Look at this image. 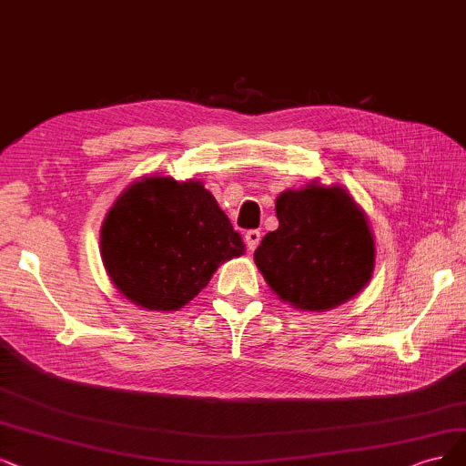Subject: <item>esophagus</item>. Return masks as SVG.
<instances>
[{"mask_svg": "<svg viewBox=\"0 0 466 466\" xmlns=\"http://www.w3.org/2000/svg\"><path fill=\"white\" fill-rule=\"evenodd\" d=\"M261 242V232L259 230H249L246 232V244L249 251H255V248Z\"/></svg>", "mask_w": 466, "mask_h": 466, "instance_id": "obj_1", "label": "esophagus"}]
</instances>
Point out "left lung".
<instances>
[{
    "instance_id": "left-lung-1",
    "label": "left lung",
    "mask_w": 466,
    "mask_h": 466,
    "mask_svg": "<svg viewBox=\"0 0 466 466\" xmlns=\"http://www.w3.org/2000/svg\"><path fill=\"white\" fill-rule=\"evenodd\" d=\"M279 228L255 249V265L282 301L305 311L346 303L370 280L374 239L343 187L307 186L277 199Z\"/></svg>"
}]
</instances>
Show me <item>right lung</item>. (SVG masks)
Listing matches in <instances>:
<instances>
[{
    "label": "right lung",
    "instance_id": "right-lung-1",
    "mask_svg": "<svg viewBox=\"0 0 466 466\" xmlns=\"http://www.w3.org/2000/svg\"><path fill=\"white\" fill-rule=\"evenodd\" d=\"M244 242L201 182L151 177L125 189L101 228V257L120 294L177 311Z\"/></svg>",
    "mask_w": 466,
    "mask_h": 466
}]
</instances>
